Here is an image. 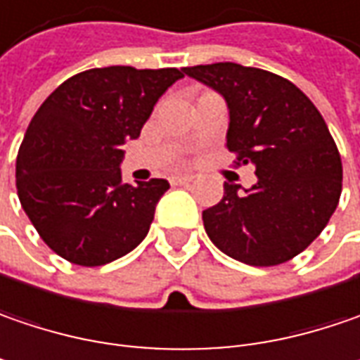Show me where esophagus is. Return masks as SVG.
I'll list each match as a JSON object with an SVG mask.
<instances>
[{
  "label": "esophagus",
  "instance_id": "esophagus-1",
  "mask_svg": "<svg viewBox=\"0 0 360 360\" xmlns=\"http://www.w3.org/2000/svg\"><path fill=\"white\" fill-rule=\"evenodd\" d=\"M191 181H193L191 175H177V177H171V185H187Z\"/></svg>",
  "mask_w": 360,
  "mask_h": 360
}]
</instances>
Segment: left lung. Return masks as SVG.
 I'll return each mask as SVG.
<instances>
[{
	"instance_id": "obj_1",
	"label": "left lung",
	"mask_w": 360,
	"mask_h": 360,
	"mask_svg": "<svg viewBox=\"0 0 360 360\" xmlns=\"http://www.w3.org/2000/svg\"><path fill=\"white\" fill-rule=\"evenodd\" d=\"M230 110L226 146L252 165L250 189L224 183L220 203L203 210L210 240L252 264L287 263L326 228L342 191V160L318 108L291 81L236 63L185 67Z\"/></svg>"
}]
</instances>
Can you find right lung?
<instances>
[{
	"label": "right lung",
	"mask_w": 360,
	"mask_h": 360,
	"mask_svg": "<svg viewBox=\"0 0 360 360\" xmlns=\"http://www.w3.org/2000/svg\"><path fill=\"white\" fill-rule=\"evenodd\" d=\"M183 69L103 67L60 83L18 150V198L40 238L69 263L101 266L148 234L165 179L122 181L124 142L140 136Z\"/></svg>",
	"instance_id": "1"
}]
</instances>
